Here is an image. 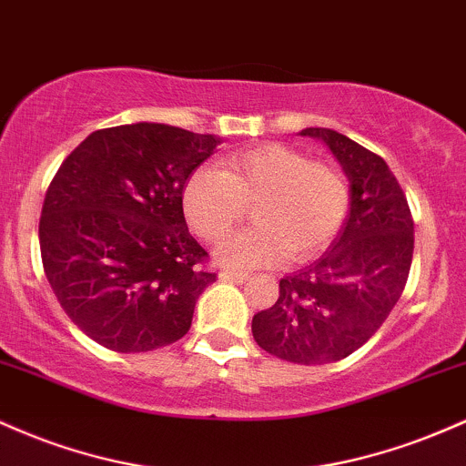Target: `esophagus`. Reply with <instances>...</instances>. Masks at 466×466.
<instances>
[{
	"label": "esophagus",
	"instance_id": "esophagus-1",
	"mask_svg": "<svg viewBox=\"0 0 466 466\" xmlns=\"http://www.w3.org/2000/svg\"><path fill=\"white\" fill-rule=\"evenodd\" d=\"M219 279H222V281H235V284H242V281L248 279V273H239V270L224 268V270H219Z\"/></svg>",
	"mask_w": 466,
	"mask_h": 466
}]
</instances>
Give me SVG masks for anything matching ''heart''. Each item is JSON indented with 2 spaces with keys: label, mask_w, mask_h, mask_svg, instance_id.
<instances>
[{
  "label": "heart",
  "mask_w": 466,
  "mask_h": 466,
  "mask_svg": "<svg viewBox=\"0 0 466 466\" xmlns=\"http://www.w3.org/2000/svg\"><path fill=\"white\" fill-rule=\"evenodd\" d=\"M247 205L255 224L228 238L219 258L239 268L275 264L286 250L290 259H306L341 228L350 185L337 165L270 143L227 156L222 171L196 169L182 191L191 228L208 242L231 233Z\"/></svg>",
  "instance_id": "obj_1"
}]
</instances>
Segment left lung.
I'll return each mask as SVG.
<instances>
[{"instance_id":"1","label":"left lung","mask_w":466,"mask_h":466,"mask_svg":"<svg viewBox=\"0 0 466 466\" xmlns=\"http://www.w3.org/2000/svg\"><path fill=\"white\" fill-rule=\"evenodd\" d=\"M350 182V208L326 253L279 281V297L250 323L261 350L299 365L350 357L400 299L414 255V222L388 163L348 136L306 127Z\"/></svg>"}]
</instances>
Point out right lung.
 <instances>
[{
	"instance_id": "obj_1",
	"label": "right lung",
	"mask_w": 466,
	"mask_h": 466,
	"mask_svg": "<svg viewBox=\"0 0 466 466\" xmlns=\"http://www.w3.org/2000/svg\"><path fill=\"white\" fill-rule=\"evenodd\" d=\"M222 138L165 123L92 132L52 177L39 222L44 270L98 346L149 352L185 337L216 273L182 211L187 177Z\"/></svg>"
}]
</instances>
